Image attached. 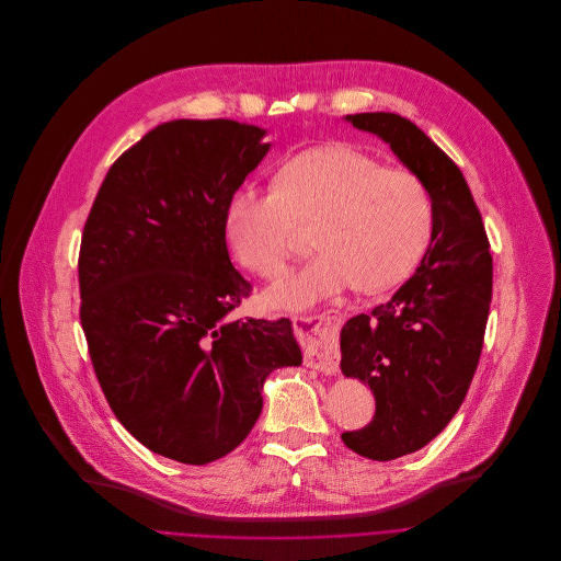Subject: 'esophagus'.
I'll use <instances>...</instances> for the list:
<instances>
[{"label":"esophagus","mask_w":561,"mask_h":561,"mask_svg":"<svg viewBox=\"0 0 561 561\" xmlns=\"http://www.w3.org/2000/svg\"><path fill=\"white\" fill-rule=\"evenodd\" d=\"M345 320L343 309H327L307 316H294V329L302 343L305 365L322 374H335L341 360L335 333Z\"/></svg>","instance_id":"34e87169"}]
</instances>
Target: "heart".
<instances>
[{
  "mask_svg": "<svg viewBox=\"0 0 561 561\" xmlns=\"http://www.w3.org/2000/svg\"><path fill=\"white\" fill-rule=\"evenodd\" d=\"M313 226L320 252L270 291L274 307L302 309L354 285L376 294L404 280L435 228L426 181L387 168L352 144H322L289 157L274 187H239L226 207V237L237 259L276 278Z\"/></svg>",
  "mask_w": 561,
  "mask_h": 561,
  "instance_id": "b5f03b06",
  "label": "heart"
}]
</instances>
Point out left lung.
I'll return each mask as SVG.
<instances>
[{
  "instance_id": "8db88e82",
  "label": "left lung",
  "mask_w": 561,
  "mask_h": 561,
  "mask_svg": "<svg viewBox=\"0 0 561 561\" xmlns=\"http://www.w3.org/2000/svg\"><path fill=\"white\" fill-rule=\"evenodd\" d=\"M385 139L420 174L435 203L431 245L389 302L350 318L341 371L369 385L374 420L343 442L387 462L428 444L458 413L476 376L493 296V259L482 214L454 159L393 112L347 117Z\"/></svg>"
}]
</instances>
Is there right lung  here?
<instances>
[{"instance_id": "obj_1", "label": "right lung", "mask_w": 561, "mask_h": 561, "mask_svg": "<svg viewBox=\"0 0 561 561\" xmlns=\"http://www.w3.org/2000/svg\"><path fill=\"white\" fill-rule=\"evenodd\" d=\"M230 119L161 124L107 170L79 248V318L101 391L150 451L207 465L234 451L263 382L298 367L291 322L232 320L252 283L226 207L270 144Z\"/></svg>"}]
</instances>
